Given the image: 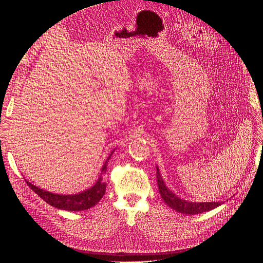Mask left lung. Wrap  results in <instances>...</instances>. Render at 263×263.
Returning a JSON list of instances; mask_svg holds the SVG:
<instances>
[{
    "label": "left lung",
    "instance_id": "1",
    "mask_svg": "<svg viewBox=\"0 0 263 263\" xmlns=\"http://www.w3.org/2000/svg\"><path fill=\"white\" fill-rule=\"evenodd\" d=\"M157 183L159 187V192L161 194V197L163 201L166 203V205L170 206V208L174 211H177L181 214L185 215H196L201 214L204 212H209L214 209L218 208L219 205L222 203L220 202H190L185 201L174 194L169 187L164 184V181L162 177L160 176V171H159L157 166Z\"/></svg>",
    "mask_w": 263,
    "mask_h": 263
}]
</instances>
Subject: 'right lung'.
Returning <instances> with one entry per match:
<instances>
[{"label":"right lung","mask_w":263,"mask_h":263,"mask_svg":"<svg viewBox=\"0 0 263 263\" xmlns=\"http://www.w3.org/2000/svg\"><path fill=\"white\" fill-rule=\"evenodd\" d=\"M114 151L115 149L109 154L104 164L102 165L101 174L98 181L94 183L93 186L83 191V192L76 193V194H55V193L49 192V191L39 189L38 186L31 184V183L28 181H26V183L38 196H41L45 202L53 206V208H57L63 211H69V212H79V211L89 210L93 208L94 205H97L103 197V195L105 194L106 183L104 182V180H103V177H104V174L106 173L108 160L110 159V156L113 155Z\"/></svg>","instance_id":"1"}]
</instances>
